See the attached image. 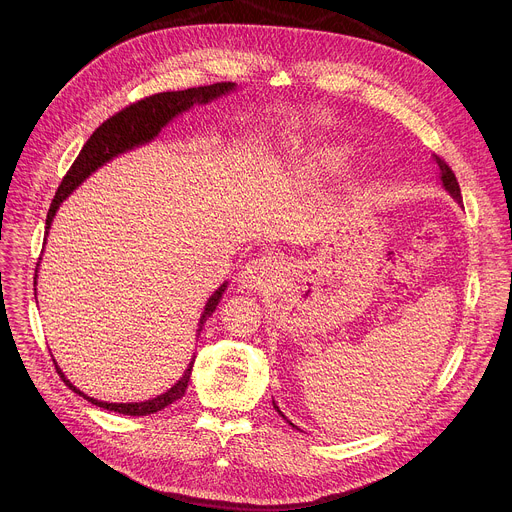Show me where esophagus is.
<instances>
[{
    "instance_id": "esophagus-1",
    "label": "esophagus",
    "mask_w": 512,
    "mask_h": 512,
    "mask_svg": "<svg viewBox=\"0 0 512 512\" xmlns=\"http://www.w3.org/2000/svg\"><path fill=\"white\" fill-rule=\"evenodd\" d=\"M275 273H277V259L271 255H263L245 265L239 281L243 287L257 291V289H263L273 279Z\"/></svg>"
}]
</instances>
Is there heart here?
<instances>
[{
	"mask_svg": "<svg viewBox=\"0 0 512 512\" xmlns=\"http://www.w3.org/2000/svg\"><path fill=\"white\" fill-rule=\"evenodd\" d=\"M348 156H350V150H348V148H338L336 152H332V154L328 156V162H330V164H342Z\"/></svg>",
	"mask_w": 512,
	"mask_h": 512,
	"instance_id": "1",
	"label": "heart"
}]
</instances>
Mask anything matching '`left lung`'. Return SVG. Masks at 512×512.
I'll list each match as a JSON object with an SVG mask.
<instances>
[{
    "label": "left lung",
    "mask_w": 512,
    "mask_h": 512,
    "mask_svg": "<svg viewBox=\"0 0 512 512\" xmlns=\"http://www.w3.org/2000/svg\"><path fill=\"white\" fill-rule=\"evenodd\" d=\"M435 162H437V166H440V170H442V182H444V186H446V190L462 204V192H460V184H458V178H456V174H454V170L450 168V164L446 162V160H442L440 156H435ZM273 407L279 411V407L273 403ZM281 413V411H279ZM281 417H285L283 413H281ZM294 425V423H291Z\"/></svg>",
    "instance_id": "8db88e82"
}]
</instances>
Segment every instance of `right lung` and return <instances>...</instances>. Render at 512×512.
<instances>
[{"instance_id": "obj_1", "label": "right lung", "mask_w": 512, "mask_h": 512, "mask_svg": "<svg viewBox=\"0 0 512 512\" xmlns=\"http://www.w3.org/2000/svg\"><path fill=\"white\" fill-rule=\"evenodd\" d=\"M235 87V83H214V85H208V87H192V89H186V91H168V93H156V95H150V97H143L141 101H135L127 107H123L121 111H117L115 115H111L107 121H103L95 131L93 135L87 139V143L83 145V150L79 152L77 160L72 162V166L68 168V172L64 174L54 198H52V204H50V210H48V216H46V235H48V229H50V223L52 218L60 206V202L75 190L91 172H95L99 166H103L105 162H109L111 158L135 148V145H141L145 141L154 139L160 129L172 119L176 117L178 113L182 111H188L192 105H202V103H208L216 97H221L225 93H229L231 89ZM38 269V267H36ZM36 279V277H34ZM227 283H223L221 287H218L214 294L210 296V300L206 302L204 306V312L200 316V330H202V324L212 316V312L216 310L218 302H221V296L225 291ZM56 364V362H54ZM192 364L194 360L188 364V369L184 371L182 379L164 395H158L156 399H150V401H143V403H105V401H97L93 397H87L85 393H81L75 385H70V381L60 373V369L56 367L60 379L64 381V385L68 389L75 391L77 395H83L87 401H91L93 405L97 407H103V409H109V411H115V413H123V415H133V417H139V415H150V413H158L162 411L164 407L172 405L174 401L182 399L184 393H186V387H188V381H190V375H192Z\"/></svg>"}]
</instances>
